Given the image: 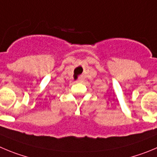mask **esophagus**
<instances>
[{
    "mask_svg": "<svg viewBox=\"0 0 157 157\" xmlns=\"http://www.w3.org/2000/svg\"><path fill=\"white\" fill-rule=\"evenodd\" d=\"M77 83H83V79H78V80H77Z\"/></svg>",
    "mask_w": 157,
    "mask_h": 157,
    "instance_id": "34e87169",
    "label": "esophagus"
}]
</instances>
